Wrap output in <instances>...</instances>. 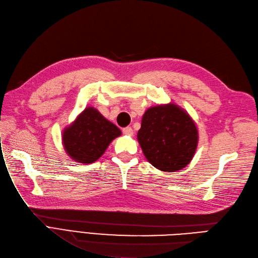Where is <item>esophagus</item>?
I'll return each instance as SVG.
<instances>
[{"label":"esophagus","instance_id":"esophagus-1","mask_svg":"<svg viewBox=\"0 0 258 258\" xmlns=\"http://www.w3.org/2000/svg\"><path fill=\"white\" fill-rule=\"evenodd\" d=\"M122 132H123V134L128 135V136H133V134H134V131H133V128H132V127H130V126H127V127H124Z\"/></svg>","mask_w":258,"mask_h":258}]
</instances>
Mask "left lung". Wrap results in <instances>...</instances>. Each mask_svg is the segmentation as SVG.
I'll return each mask as SVG.
<instances>
[{
    "mask_svg": "<svg viewBox=\"0 0 258 258\" xmlns=\"http://www.w3.org/2000/svg\"><path fill=\"white\" fill-rule=\"evenodd\" d=\"M147 160L163 171H177L193 159L198 132L189 115L174 104L151 107L137 135Z\"/></svg>",
    "mask_w": 258,
    "mask_h": 258,
    "instance_id": "obj_1",
    "label": "left lung"
}]
</instances>
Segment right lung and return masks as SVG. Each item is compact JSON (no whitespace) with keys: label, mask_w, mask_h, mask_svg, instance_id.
Instances as JSON below:
<instances>
[{"label":"right lung","mask_w":258,"mask_h":258,"mask_svg":"<svg viewBox=\"0 0 258 258\" xmlns=\"http://www.w3.org/2000/svg\"><path fill=\"white\" fill-rule=\"evenodd\" d=\"M121 135L113 123L93 107H88L63 132L65 151L79 163H93L101 157L111 141Z\"/></svg>","instance_id":"right-lung-1"}]
</instances>
